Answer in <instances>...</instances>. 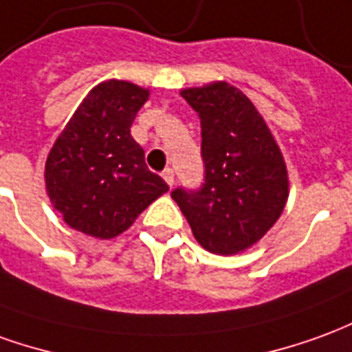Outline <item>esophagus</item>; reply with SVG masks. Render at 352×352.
Instances as JSON below:
<instances>
[{
  "instance_id": "obj_1",
  "label": "esophagus",
  "mask_w": 352,
  "mask_h": 352,
  "mask_svg": "<svg viewBox=\"0 0 352 352\" xmlns=\"http://www.w3.org/2000/svg\"><path fill=\"white\" fill-rule=\"evenodd\" d=\"M162 177H164V181L169 184V186H173L175 184V173H173V169H166L164 173H162Z\"/></svg>"
}]
</instances>
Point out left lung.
<instances>
[{
    "mask_svg": "<svg viewBox=\"0 0 352 352\" xmlns=\"http://www.w3.org/2000/svg\"><path fill=\"white\" fill-rule=\"evenodd\" d=\"M201 125L204 184L175 188L177 201L201 248L234 255L257 244L284 211L287 169L253 102L227 82L181 91Z\"/></svg>",
    "mask_w": 352,
    "mask_h": 352,
    "instance_id": "1",
    "label": "left lung"
}]
</instances>
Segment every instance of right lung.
Listing matches in <instances>:
<instances>
[{"label":"right lung","instance_id":"add662e5","mask_svg":"<svg viewBox=\"0 0 352 352\" xmlns=\"http://www.w3.org/2000/svg\"><path fill=\"white\" fill-rule=\"evenodd\" d=\"M151 91L108 80L89 91L56 137L45 162V188L66 225L110 240L169 190L144 164L131 137L137 112Z\"/></svg>","mask_w":352,"mask_h":352}]
</instances>
